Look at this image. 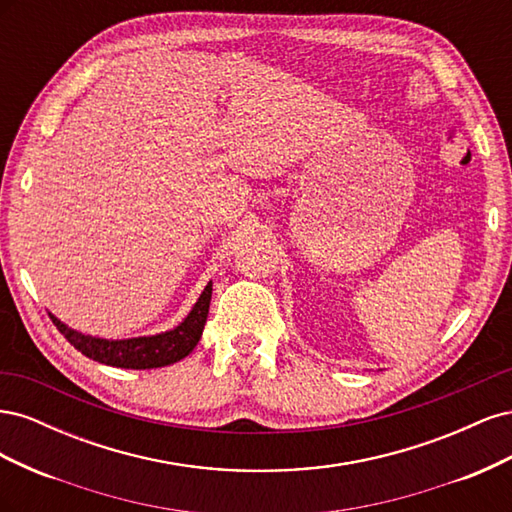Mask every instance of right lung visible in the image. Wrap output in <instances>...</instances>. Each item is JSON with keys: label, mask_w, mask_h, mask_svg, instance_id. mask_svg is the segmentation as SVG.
<instances>
[{"label": "right lung", "mask_w": 512, "mask_h": 512, "mask_svg": "<svg viewBox=\"0 0 512 512\" xmlns=\"http://www.w3.org/2000/svg\"><path fill=\"white\" fill-rule=\"evenodd\" d=\"M211 290L213 284L209 282L194 303L192 312L179 322L175 329L158 333V335H145V337H130V339H102L94 335H85L70 329L68 324L61 322L57 316L49 314L59 333L64 335L68 342L83 352L89 359L98 363L121 367V369H156L173 365L188 356L203 335L209 303H211Z\"/></svg>", "instance_id": "1"}]
</instances>
